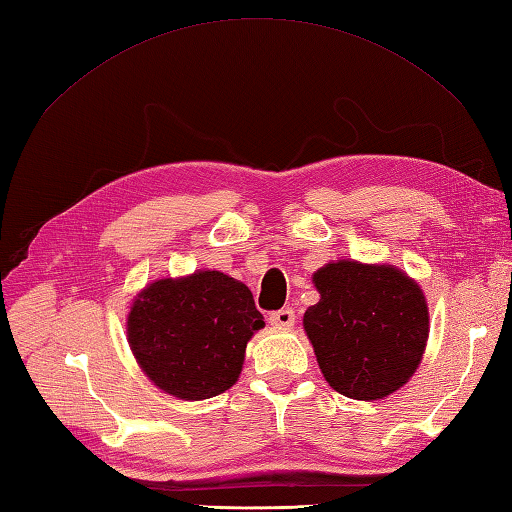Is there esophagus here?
<instances>
[{
    "instance_id": "esophagus-1",
    "label": "esophagus",
    "mask_w": 512,
    "mask_h": 512,
    "mask_svg": "<svg viewBox=\"0 0 512 512\" xmlns=\"http://www.w3.org/2000/svg\"><path fill=\"white\" fill-rule=\"evenodd\" d=\"M269 323L273 328H280V330H289L293 328L295 323V313L291 308H282V310H276V313L269 315Z\"/></svg>"
}]
</instances>
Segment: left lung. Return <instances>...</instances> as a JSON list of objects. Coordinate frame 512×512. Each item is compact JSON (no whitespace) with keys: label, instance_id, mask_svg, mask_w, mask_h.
<instances>
[{"label":"left lung","instance_id":"obj_1","mask_svg":"<svg viewBox=\"0 0 512 512\" xmlns=\"http://www.w3.org/2000/svg\"><path fill=\"white\" fill-rule=\"evenodd\" d=\"M319 302L304 332L323 378L345 397L384 400L415 376L430 334L428 302L406 271L332 260L313 273Z\"/></svg>","mask_w":512,"mask_h":512}]
</instances>
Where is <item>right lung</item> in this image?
<instances>
[{
	"label": "right lung",
	"mask_w": 512,
	"mask_h": 512,
	"mask_svg": "<svg viewBox=\"0 0 512 512\" xmlns=\"http://www.w3.org/2000/svg\"><path fill=\"white\" fill-rule=\"evenodd\" d=\"M265 328L252 291L213 269L158 278L134 295L130 350L162 393L184 402L215 397L239 380L249 339Z\"/></svg>",
	"instance_id": "1"
}]
</instances>
